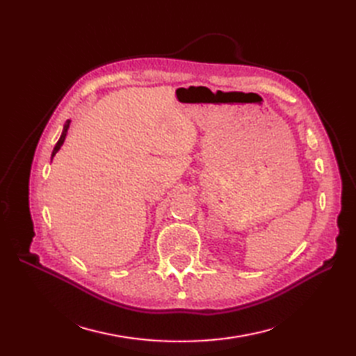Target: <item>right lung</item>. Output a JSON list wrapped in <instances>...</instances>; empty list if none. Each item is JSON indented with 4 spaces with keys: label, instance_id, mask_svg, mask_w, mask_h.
I'll return each instance as SVG.
<instances>
[{
    "label": "right lung",
    "instance_id": "right-lung-1",
    "mask_svg": "<svg viewBox=\"0 0 356 356\" xmlns=\"http://www.w3.org/2000/svg\"><path fill=\"white\" fill-rule=\"evenodd\" d=\"M70 123H71V120H67V123H65V126H63V131H62V135H60V138H59V141L56 143V145H55V148H53V153H51V159L56 156V153L59 152V148L62 147V144H63V141H65V136H67V132H68V127H70Z\"/></svg>",
    "mask_w": 356,
    "mask_h": 356
}]
</instances>
